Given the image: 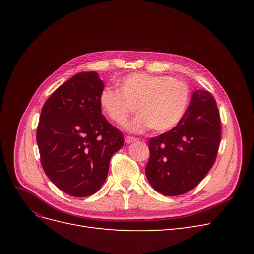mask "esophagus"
I'll return each instance as SVG.
<instances>
[{
    "mask_svg": "<svg viewBox=\"0 0 254 254\" xmlns=\"http://www.w3.org/2000/svg\"><path fill=\"white\" fill-rule=\"evenodd\" d=\"M137 139L136 137H133V136H125V142L127 144H130V143H133V142H136Z\"/></svg>",
    "mask_w": 254,
    "mask_h": 254,
    "instance_id": "34e87169",
    "label": "esophagus"
}]
</instances>
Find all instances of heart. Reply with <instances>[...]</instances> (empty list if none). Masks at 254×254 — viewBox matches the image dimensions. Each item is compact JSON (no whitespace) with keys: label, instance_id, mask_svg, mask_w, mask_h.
<instances>
[{"label":"heart","instance_id":"heart-1","mask_svg":"<svg viewBox=\"0 0 254 254\" xmlns=\"http://www.w3.org/2000/svg\"><path fill=\"white\" fill-rule=\"evenodd\" d=\"M118 90L105 88L99 95V106L115 124H124L133 108L136 117L125 129L142 133L152 129L165 132L179 124L189 105V88L179 79L168 76L135 73L118 82Z\"/></svg>","mask_w":254,"mask_h":254}]
</instances>
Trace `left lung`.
Wrapping results in <instances>:
<instances>
[{"instance_id":"1","label":"left lung","mask_w":254,"mask_h":254,"mask_svg":"<svg viewBox=\"0 0 254 254\" xmlns=\"http://www.w3.org/2000/svg\"><path fill=\"white\" fill-rule=\"evenodd\" d=\"M220 137L216 102L209 91H195L179 124L149 141L145 174L151 187L165 196L196 188L216 160Z\"/></svg>"}]
</instances>
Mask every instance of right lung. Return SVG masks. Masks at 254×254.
<instances>
[{
    "instance_id": "1",
    "label": "right lung",
    "mask_w": 254,
    "mask_h": 254,
    "mask_svg": "<svg viewBox=\"0 0 254 254\" xmlns=\"http://www.w3.org/2000/svg\"><path fill=\"white\" fill-rule=\"evenodd\" d=\"M104 82L96 72H81L54 92L43 105L37 129L41 165L55 186L74 197L102 188L110 159L124 137L102 114Z\"/></svg>"
}]
</instances>
